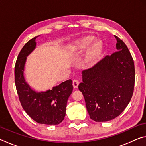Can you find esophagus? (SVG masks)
<instances>
[{
  "mask_svg": "<svg viewBox=\"0 0 146 146\" xmlns=\"http://www.w3.org/2000/svg\"><path fill=\"white\" fill-rule=\"evenodd\" d=\"M79 83H80V82H79L78 80H76V79H75V80H73V86L74 88H78V86L79 84Z\"/></svg>",
  "mask_w": 146,
  "mask_h": 146,
  "instance_id": "1",
  "label": "esophagus"
}]
</instances>
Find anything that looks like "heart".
<instances>
[{"instance_id": "heart-1", "label": "heart", "mask_w": 146, "mask_h": 146, "mask_svg": "<svg viewBox=\"0 0 146 146\" xmlns=\"http://www.w3.org/2000/svg\"><path fill=\"white\" fill-rule=\"evenodd\" d=\"M95 39V36L91 35L85 36L82 38H78L73 44V49L76 51H81L84 50L93 43ZM101 49H102V43L100 41H97L93 44V45L91 46L88 52L86 53V61H92L98 55V54L100 53Z\"/></svg>"}]
</instances>
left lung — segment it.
<instances>
[{"instance_id":"left-lung-1","label":"left lung","mask_w":146,"mask_h":146,"mask_svg":"<svg viewBox=\"0 0 146 146\" xmlns=\"http://www.w3.org/2000/svg\"><path fill=\"white\" fill-rule=\"evenodd\" d=\"M118 51L93 67L82 71L78 89L84 97L91 119L107 122L119 116L127 107L134 91V62L125 43L118 36Z\"/></svg>"}]
</instances>
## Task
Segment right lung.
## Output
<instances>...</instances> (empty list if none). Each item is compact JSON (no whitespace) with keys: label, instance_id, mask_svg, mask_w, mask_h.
I'll use <instances>...</instances> for the list:
<instances>
[{"label":"right lung","instance_id":"obj_1","mask_svg":"<svg viewBox=\"0 0 146 146\" xmlns=\"http://www.w3.org/2000/svg\"><path fill=\"white\" fill-rule=\"evenodd\" d=\"M38 36L29 40L19 54L15 66L16 89L24 110L32 119L42 124L57 125L65 117L67 101L73 91V83L70 79L51 90L36 93L26 82L23 73L26 56L35 48V40Z\"/></svg>","mask_w":146,"mask_h":146}]
</instances>
